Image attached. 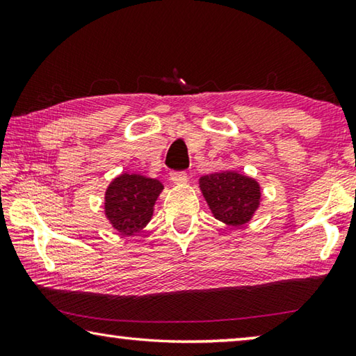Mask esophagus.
Returning <instances> with one entry per match:
<instances>
[{"label": "esophagus", "instance_id": "34e87169", "mask_svg": "<svg viewBox=\"0 0 356 356\" xmlns=\"http://www.w3.org/2000/svg\"><path fill=\"white\" fill-rule=\"evenodd\" d=\"M188 179H190V176L185 171H172L171 172V182L176 184V185L186 184V182H188Z\"/></svg>", "mask_w": 356, "mask_h": 356}]
</instances>
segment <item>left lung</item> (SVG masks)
<instances>
[{
	"instance_id": "8db88e82",
	"label": "left lung",
	"mask_w": 356,
	"mask_h": 356,
	"mask_svg": "<svg viewBox=\"0 0 356 356\" xmlns=\"http://www.w3.org/2000/svg\"><path fill=\"white\" fill-rule=\"evenodd\" d=\"M200 186L216 220L243 226L261 202V186L254 179L236 171L213 172L200 179Z\"/></svg>"
}]
</instances>
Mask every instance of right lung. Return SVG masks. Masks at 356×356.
Wrapping results in <instances>:
<instances>
[{
    "label": "right lung",
    "mask_w": 356,
    "mask_h": 356,
    "mask_svg": "<svg viewBox=\"0 0 356 356\" xmlns=\"http://www.w3.org/2000/svg\"><path fill=\"white\" fill-rule=\"evenodd\" d=\"M163 190L156 179L140 174H120L105 193V215L124 236L140 232L152 218L154 206Z\"/></svg>",
    "instance_id": "1"
}]
</instances>
